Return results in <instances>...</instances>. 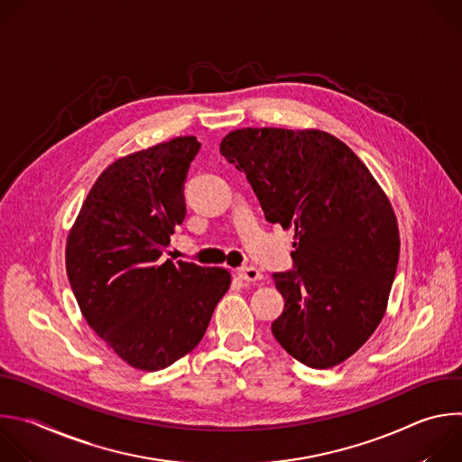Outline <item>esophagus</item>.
Here are the masks:
<instances>
[{
    "mask_svg": "<svg viewBox=\"0 0 462 462\" xmlns=\"http://www.w3.org/2000/svg\"><path fill=\"white\" fill-rule=\"evenodd\" d=\"M236 273H237L239 280H243V282H259V280H263V274L254 267H243V269H237Z\"/></svg>",
    "mask_w": 462,
    "mask_h": 462,
    "instance_id": "esophagus-1",
    "label": "esophagus"
}]
</instances>
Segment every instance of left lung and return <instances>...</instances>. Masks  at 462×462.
Listing matches in <instances>:
<instances>
[{"mask_svg": "<svg viewBox=\"0 0 462 462\" xmlns=\"http://www.w3.org/2000/svg\"><path fill=\"white\" fill-rule=\"evenodd\" d=\"M221 155L246 173L267 221L296 232L292 271L273 274L285 300L274 338L312 369L344 362L378 327L397 273L387 197L351 148L319 129H236Z\"/></svg>", "mask_w": 462, "mask_h": 462, "instance_id": "left-lung-1", "label": "left lung"}]
</instances>
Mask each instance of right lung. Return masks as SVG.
Wrapping results in <instances>:
<instances>
[{"mask_svg":"<svg viewBox=\"0 0 462 462\" xmlns=\"http://www.w3.org/2000/svg\"><path fill=\"white\" fill-rule=\"evenodd\" d=\"M199 150L195 137H177L115 161L68 237V278L86 321L143 371L164 369L199 344L230 287L225 269L162 259L186 217L184 182Z\"/></svg>","mask_w":462,"mask_h":462,"instance_id":"obj_1","label":"right lung"}]
</instances>
